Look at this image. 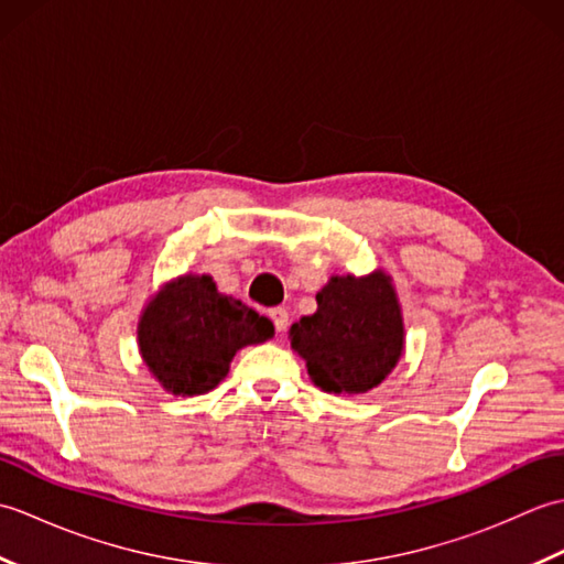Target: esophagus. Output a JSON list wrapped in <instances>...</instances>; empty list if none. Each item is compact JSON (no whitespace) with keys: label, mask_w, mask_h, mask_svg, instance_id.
I'll return each instance as SVG.
<instances>
[{"label":"esophagus","mask_w":564,"mask_h":564,"mask_svg":"<svg viewBox=\"0 0 564 564\" xmlns=\"http://www.w3.org/2000/svg\"><path fill=\"white\" fill-rule=\"evenodd\" d=\"M269 317L273 322V327L279 334H283L285 329H289V310L285 307H271L269 310Z\"/></svg>","instance_id":"34e87169"}]
</instances>
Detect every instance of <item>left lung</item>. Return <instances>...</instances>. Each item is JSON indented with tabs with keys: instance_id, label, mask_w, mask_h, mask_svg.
I'll list each match as a JSON object with an SVG mask.
<instances>
[{
	"instance_id": "obj_1",
	"label": "left lung",
	"mask_w": 564,
	"mask_h": 564,
	"mask_svg": "<svg viewBox=\"0 0 564 564\" xmlns=\"http://www.w3.org/2000/svg\"><path fill=\"white\" fill-rule=\"evenodd\" d=\"M291 346L307 376L334 394L378 388L404 351V322L398 293L386 271L332 275L317 293V313L291 327Z\"/></svg>"
}]
</instances>
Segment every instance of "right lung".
<instances>
[{
  "label": "right lung",
  "mask_w": 564,
  "mask_h": 564,
  "mask_svg": "<svg viewBox=\"0 0 564 564\" xmlns=\"http://www.w3.org/2000/svg\"><path fill=\"white\" fill-rule=\"evenodd\" d=\"M271 337L269 317L218 293L206 273L164 283L138 322L142 361L166 392L182 398L213 390L242 346Z\"/></svg>",
  "instance_id": "right-lung-1"
}]
</instances>
